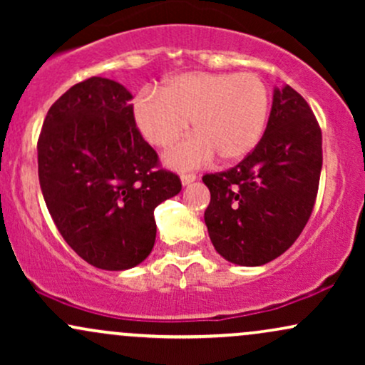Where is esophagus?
<instances>
[{"instance_id":"34e87169","label":"esophagus","mask_w":365,"mask_h":365,"mask_svg":"<svg viewBox=\"0 0 365 365\" xmlns=\"http://www.w3.org/2000/svg\"><path fill=\"white\" fill-rule=\"evenodd\" d=\"M195 180H197V177H195L194 173H183V175H180V182H182L183 187L190 185V183H194Z\"/></svg>"}]
</instances>
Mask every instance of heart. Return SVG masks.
I'll list each match as a JSON object with an SVG mask.
<instances>
[{"label":"heart","instance_id":"1","mask_svg":"<svg viewBox=\"0 0 365 365\" xmlns=\"http://www.w3.org/2000/svg\"><path fill=\"white\" fill-rule=\"evenodd\" d=\"M139 132L149 144L170 148L188 130L194 135L165 156L166 166L188 171L215 161L249 156L269 115V91L255 73L185 72L168 77L158 91H142L132 104Z\"/></svg>","mask_w":365,"mask_h":365}]
</instances>
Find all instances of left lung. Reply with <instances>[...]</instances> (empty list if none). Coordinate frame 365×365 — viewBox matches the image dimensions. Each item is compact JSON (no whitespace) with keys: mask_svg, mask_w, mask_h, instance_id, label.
Masks as SVG:
<instances>
[{"mask_svg":"<svg viewBox=\"0 0 365 365\" xmlns=\"http://www.w3.org/2000/svg\"><path fill=\"white\" fill-rule=\"evenodd\" d=\"M322 135L316 116L290 86L274 87L262 139L235 168L204 175V212L216 252L238 266H262L290 249L316 202Z\"/></svg>","mask_w":365,"mask_h":365,"instance_id":"obj_1","label":"left lung"}]
</instances>
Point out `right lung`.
Instances as JSON below:
<instances>
[{"instance_id": "add662e5", "label": "right lung", "mask_w": 365, "mask_h": 365, "mask_svg": "<svg viewBox=\"0 0 365 365\" xmlns=\"http://www.w3.org/2000/svg\"><path fill=\"white\" fill-rule=\"evenodd\" d=\"M130 92L91 77L49 108L37 142L39 183L58 232L106 271L139 266L156 242L154 209L177 195V175L135 127Z\"/></svg>"}]
</instances>
